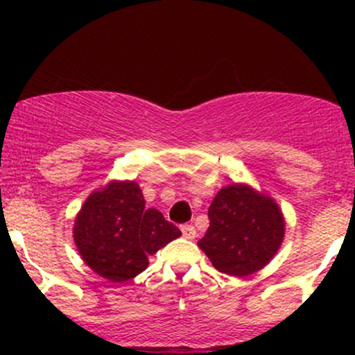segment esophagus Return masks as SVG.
I'll list each match as a JSON object with an SVG mask.
<instances>
[{"label":"esophagus","mask_w":355,"mask_h":355,"mask_svg":"<svg viewBox=\"0 0 355 355\" xmlns=\"http://www.w3.org/2000/svg\"><path fill=\"white\" fill-rule=\"evenodd\" d=\"M182 235H184L187 241H192V239H196V228L192 227V225H182Z\"/></svg>","instance_id":"34e87169"}]
</instances>
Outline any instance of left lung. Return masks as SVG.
<instances>
[{"label":"left lung","mask_w":355,"mask_h":355,"mask_svg":"<svg viewBox=\"0 0 355 355\" xmlns=\"http://www.w3.org/2000/svg\"><path fill=\"white\" fill-rule=\"evenodd\" d=\"M209 228L198 245L218 271L244 278L263 270L285 237V218L271 196L249 184L220 189L211 202Z\"/></svg>","instance_id":"left-lung-1"}]
</instances>
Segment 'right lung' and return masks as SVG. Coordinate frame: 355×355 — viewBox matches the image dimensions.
<instances>
[{
    "mask_svg": "<svg viewBox=\"0 0 355 355\" xmlns=\"http://www.w3.org/2000/svg\"><path fill=\"white\" fill-rule=\"evenodd\" d=\"M180 235L159 211L146 209L134 180H111L92 192L73 223V242L84 263L113 284L142 273L149 256Z\"/></svg>",
    "mask_w": 355,
    "mask_h": 355,
    "instance_id": "obj_1",
    "label": "right lung"
}]
</instances>
